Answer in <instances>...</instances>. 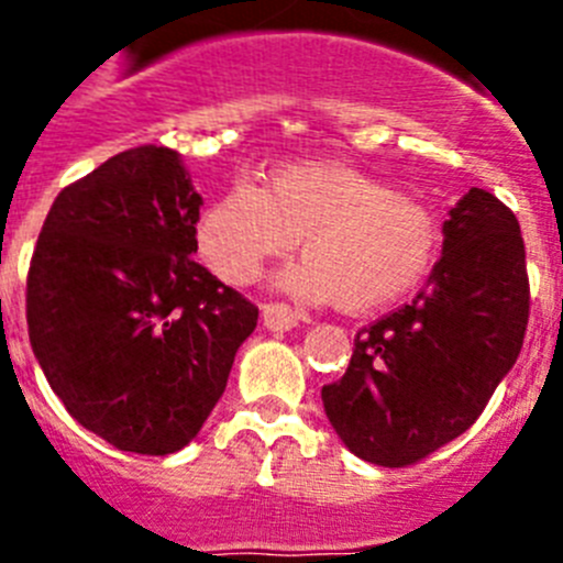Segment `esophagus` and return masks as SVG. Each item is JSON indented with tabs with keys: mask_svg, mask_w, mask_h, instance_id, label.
Here are the masks:
<instances>
[{
	"mask_svg": "<svg viewBox=\"0 0 563 563\" xmlns=\"http://www.w3.org/2000/svg\"><path fill=\"white\" fill-rule=\"evenodd\" d=\"M305 312L292 310L290 305H265L262 307V321H265L267 330L273 332H287L298 324V321H305Z\"/></svg>",
	"mask_w": 563,
	"mask_h": 563,
	"instance_id": "esophagus-1",
	"label": "esophagus"
}]
</instances>
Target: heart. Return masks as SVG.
I'll list each match as a JSON object with an SVG mask.
<instances>
[{
	"mask_svg": "<svg viewBox=\"0 0 563 563\" xmlns=\"http://www.w3.org/2000/svg\"><path fill=\"white\" fill-rule=\"evenodd\" d=\"M307 256L278 285L307 301L377 310L415 292L442 256V222L429 202L332 163H287L267 186L233 183L206 206L197 245L213 273L251 285L271 258Z\"/></svg>",
	"mask_w": 563,
	"mask_h": 563,
	"instance_id": "1",
	"label": "heart"
}]
</instances>
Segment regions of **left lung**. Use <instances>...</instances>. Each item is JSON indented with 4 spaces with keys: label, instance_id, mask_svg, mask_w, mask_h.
<instances>
[{
    "label": "left lung",
    "instance_id": "obj_1",
    "mask_svg": "<svg viewBox=\"0 0 563 563\" xmlns=\"http://www.w3.org/2000/svg\"><path fill=\"white\" fill-rule=\"evenodd\" d=\"M442 233L426 290L363 327L343 377L321 389L343 445L383 467L415 465L471 429L525 343L530 282L516 213L471 188Z\"/></svg>",
    "mask_w": 563,
    "mask_h": 563
}]
</instances>
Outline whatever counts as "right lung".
Instances as JSON below:
<instances>
[{
	"instance_id": "1",
	"label": "right lung",
	"mask_w": 563,
	"mask_h": 563,
	"mask_svg": "<svg viewBox=\"0 0 563 563\" xmlns=\"http://www.w3.org/2000/svg\"><path fill=\"white\" fill-rule=\"evenodd\" d=\"M202 197L166 146L64 188L27 273L30 346L64 409L132 454L186 449L258 310L194 262Z\"/></svg>"
}]
</instances>
